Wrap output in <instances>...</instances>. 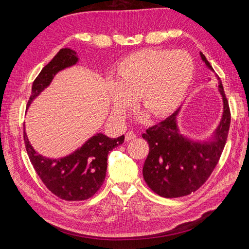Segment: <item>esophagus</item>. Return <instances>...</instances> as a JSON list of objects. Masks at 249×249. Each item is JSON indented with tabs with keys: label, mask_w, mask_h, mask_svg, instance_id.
Returning <instances> with one entry per match:
<instances>
[{
	"label": "esophagus",
	"mask_w": 249,
	"mask_h": 249,
	"mask_svg": "<svg viewBox=\"0 0 249 249\" xmlns=\"http://www.w3.org/2000/svg\"><path fill=\"white\" fill-rule=\"evenodd\" d=\"M135 138H136V134L134 133V131H131V130L127 131V133H126V135H125V140L126 141H130V140H133Z\"/></svg>",
	"instance_id": "esophagus-1"
}]
</instances>
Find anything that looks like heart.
<instances>
[{"instance_id": "1", "label": "heart", "mask_w": 249, "mask_h": 249, "mask_svg": "<svg viewBox=\"0 0 249 249\" xmlns=\"http://www.w3.org/2000/svg\"><path fill=\"white\" fill-rule=\"evenodd\" d=\"M194 72L192 56L182 50L145 49L129 54L116 67V81H107L114 118L123 119L136 97L153 119L170 114L181 105Z\"/></svg>"}]
</instances>
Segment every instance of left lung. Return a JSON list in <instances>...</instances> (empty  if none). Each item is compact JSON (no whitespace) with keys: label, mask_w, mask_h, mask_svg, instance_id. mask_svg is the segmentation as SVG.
<instances>
[{"label":"left lung","mask_w":249,"mask_h":249,"mask_svg":"<svg viewBox=\"0 0 249 249\" xmlns=\"http://www.w3.org/2000/svg\"><path fill=\"white\" fill-rule=\"evenodd\" d=\"M200 55L209 70L214 71L202 52ZM218 89L224 111L212 139L195 141L179 133L177 124L178 109L142 134L150 146L142 173L147 186L155 194L165 198L187 196L202 186L212 174L224 151L231 121L229 104L220 80Z\"/></svg>","instance_id":"8db88e82"}]
</instances>
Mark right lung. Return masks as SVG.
<instances>
[{
  "instance_id": "obj_1",
  "label": "right lung",
  "mask_w": 249,
  "mask_h": 249,
  "mask_svg": "<svg viewBox=\"0 0 249 249\" xmlns=\"http://www.w3.org/2000/svg\"><path fill=\"white\" fill-rule=\"evenodd\" d=\"M78 62L76 51L63 48L47 64L32 86L31 103L51 83L57 72ZM24 143L36 173L52 194L66 201L91 198L102 186L107 171L110 151L124 142V135L109 138L104 134L91 137L81 147L65 157L52 160L38 154L31 145L24 130Z\"/></svg>"
}]
</instances>
